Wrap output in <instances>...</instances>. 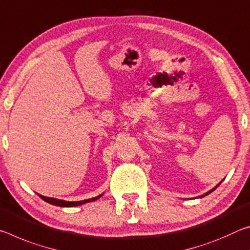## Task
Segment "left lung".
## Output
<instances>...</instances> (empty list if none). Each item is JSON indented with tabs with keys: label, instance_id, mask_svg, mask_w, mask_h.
Segmentation results:
<instances>
[{
	"label": "left lung",
	"instance_id": "1",
	"mask_svg": "<svg viewBox=\"0 0 250 250\" xmlns=\"http://www.w3.org/2000/svg\"><path fill=\"white\" fill-rule=\"evenodd\" d=\"M219 185H220V183H219V184H218V185H217V186H216L215 188H212V189H211V190H209V191H208V193H206L205 195H208V194H210V193H211V191H214V190L216 189V188H217V187H218ZM205 195H203V196H202V197H204V196H205Z\"/></svg>",
	"mask_w": 250,
	"mask_h": 250
}]
</instances>
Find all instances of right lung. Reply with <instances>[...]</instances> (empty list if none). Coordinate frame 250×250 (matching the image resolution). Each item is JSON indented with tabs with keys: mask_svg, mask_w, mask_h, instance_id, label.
<instances>
[{
	"mask_svg": "<svg viewBox=\"0 0 250 250\" xmlns=\"http://www.w3.org/2000/svg\"><path fill=\"white\" fill-rule=\"evenodd\" d=\"M41 198H42L44 202H46L48 204H52L54 206H60V207H74V206H79V205H83L85 203L88 202H94L101 197L102 195L97 196V197L94 198H89V199H85V200H80V202H65V200H61V199H55V198H50V197H45V196L39 195Z\"/></svg>",
	"mask_w": 250,
	"mask_h": 250,
	"instance_id": "obj_1",
	"label": "right lung"
}]
</instances>
